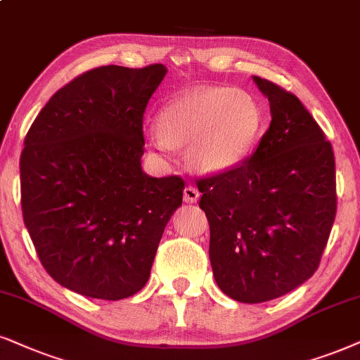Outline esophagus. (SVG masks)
I'll list each match as a JSON object with an SVG mask.
<instances>
[{
    "instance_id": "obj_1",
    "label": "esophagus",
    "mask_w": 360,
    "mask_h": 360,
    "mask_svg": "<svg viewBox=\"0 0 360 360\" xmlns=\"http://www.w3.org/2000/svg\"><path fill=\"white\" fill-rule=\"evenodd\" d=\"M199 195H201V193H199L198 188H194V186H186L184 188V202L193 204L198 201Z\"/></svg>"
}]
</instances>
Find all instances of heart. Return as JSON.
Instances as JSON below:
<instances>
[{
  "label": "heart",
  "instance_id": "obj_1",
  "mask_svg": "<svg viewBox=\"0 0 360 360\" xmlns=\"http://www.w3.org/2000/svg\"><path fill=\"white\" fill-rule=\"evenodd\" d=\"M264 116L251 94L231 88H198L167 101L156 117L153 146H186L191 167L219 174L239 166L261 136Z\"/></svg>",
  "mask_w": 360,
  "mask_h": 360
}]
</instances>
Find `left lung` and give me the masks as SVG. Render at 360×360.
<instances>
[{
    "mask_svg": "<svg viewBox=\"0 0 360 360\" xmlns=\"http://www.w3.org/2000/svg\"><path fill=\"white\" fill-rule=\"evenodd\" d=\"M269 99L271 126L251 156L198 181L219 289L245 304L272 301L317 267L338 209L334 151L289 91L252 76Z\"/></svg>",
    "mask_w": 360,
    "mask_h": 360,
    "instance_id": "8db88e82",
    "label": "left lung"
}]
</instances>
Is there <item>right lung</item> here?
Instances as JSON below:
<instances>
[{"label": "right lung", "mask_w": 360, "mask_h": 360, "mask_svg": "<svg viewBox=\"0 0 360 360\" xmlns=\"http://www.w3.org/2000/svg\"><path fill=\"white\" fill-rule=\"evenodd\" d=\"M166 72L91 70L56 91L26 134L22 219L44 269L72 292L120 301L143 289L183 204L179 176L141 167L143 116Z\"/></svg>", "instance_id": "right-lung-1"}]
</instances>
